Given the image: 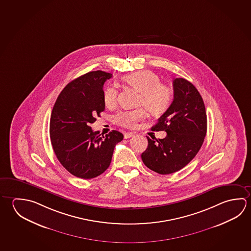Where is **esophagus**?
I'll use <instances>...</instances> for the list:
<instances>
[{
	"mask_svg": "<svg viewBox=\"0 0 251 251\" xmlns=\"http://www.w3.org/2000/svg\"><path fill=\"white\" fill-rule=\"evenodd\" d=\"M133 136H134V133H132V132H126V133H124V138H125V139L130 138V137H132Z\"/></svg>",
	"mask_w": 251,
	"mask_h": 251,
	"instance_id": "34e87169",
	"label": "esophagus"
}]
</instances>
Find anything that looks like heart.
Returning a JSON list of instances; mask_svg holds the SVG:
<instances>
[{
	"label": "heart",
	"mask_w": 251,
	"mask_h": 251,
	"mask_svg": "<svg viewBox=\"0 0 251 251\" xmlns=\"http://www.w3.org/2000/svg\"><path fill=\"white\" fill-rule=\"evenodd\" d=\"M124 81L140 92L138 105H144L148 110L158 115L167 110L173 100V91L167 84L160 83V77L151 71H136L124 76ZM118 91L114 84H108L104 89L103 100L107 106H115ZM146 116L145 107L135 110L119 112L115 116V124L126 127H134L136 122Z\"/></svg>",
	"instance_id": "heart-1"
}]
</instances>
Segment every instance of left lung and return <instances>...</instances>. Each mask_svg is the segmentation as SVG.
Segmentation results:
<instances>
[{
	"instance_id": "obj_1",
	"label": "left lung",
	"mask_w": 251,
	"mask_h": 251,
	"mask_svg": "<svg viewBox=\"0 0 251 251\" xmlns=\"http://www.w3.org/2000/svg\"><path fill=\"white\" fill-rule=\"evenodd\" d=\"M173 84L171 105L151 127L154 131L165 130L167 136H147L148 147L141 155L145 166L160 175L173 174L188 165L206 135L205 106L198 89L184 78H176Z\"/></svg>"
}]
</instances>
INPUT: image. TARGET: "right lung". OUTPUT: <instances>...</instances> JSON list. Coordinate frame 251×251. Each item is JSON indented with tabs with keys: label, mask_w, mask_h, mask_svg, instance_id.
<instances>
[{
	"label": "right lung",
	"mask_w": 251,
	"mask_h": 251,
	"mask_svg": "<svg viewBox=\"0 0 251 251\" xmlns=\"http://www.w3.org/2000/svg\"><path fill=\"white\" fill-rule=\"evenodd\" d=\"M112 74L88 72L67 84L53 107L49 133L58 160L82 179L100 176L110 166L115 145L124 135L112 130L100 136L91 124L105 109L103 85Z\"/></svg>",
	"instance_id": "1"
}]
</instances>
